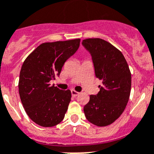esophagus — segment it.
Listing matches in <instances>:
<instances>
[{
  "mask_svg": "<svg viewBox=\"0 0 154 154\" xmlns=\"http://www.w3.org/2000/svg\"><path fill=\"white\" fill-rule=\"evenodd\" d=\"M71 92H72V95L73 96V97H76V96H77V95H79V93L77 92V91H74V90H72V91H71Z\"/></svg>",
  "mask_w": 154,
  "mask_h": 154,
  "instance_id": "34e87169",
  "label": "esophagus"
}]
</instances>
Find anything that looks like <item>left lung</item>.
Wrapping results in <instances>:
<instances>
[{"label":"left lung","instance_id":"8db88e82","mask_svg":"<svg viewBox=\"0 0 154 154\" xmlns=\"http://www.w3.org/2000/svg\"><path fill=\"white\" fill-rule=\"evenodd\" d=\"M82 45L91 53L95 75L102 81L100 91L91 95L83 108L91 124L105 127L112 124L124 111L129 100L131 75L124 55L101 38H87Z\"/></svg>","mask_w":154,"mask_h":154}]
</instances>
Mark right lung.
Here are the masks:
<instances>
[{
    "mask_svg": "<svg viewBox=\"0 0 154 154\" xmlns=\"http://www.w3.org/2000/svg\"><path fill=\"white\" fill-rule=\"evenodd\" d=\"M80 39L41 44L26 57L21 68L19 93L26 114L42 127L49 128L64 118L72 93L49 82L59 76L66 60L74 55Z\"/></svg>",
    "mask_w": 154,
    "mask_h": 154,
    "instance_id": "add662e5",
    "label": "right lung"
}]
</instances>
